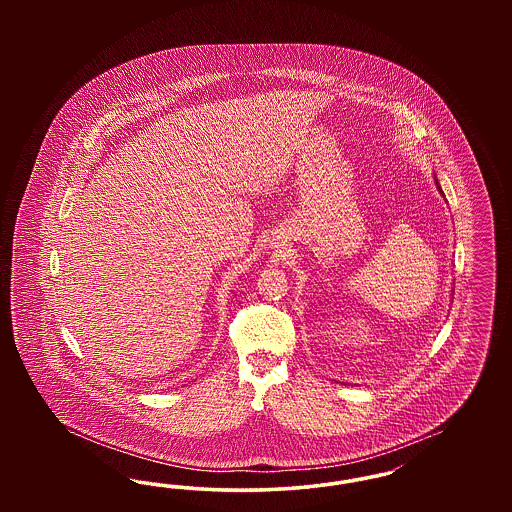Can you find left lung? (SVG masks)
<instances>
[{
	"label": "left lung",
	"mask_w": 512,
	"mask_h": 512,
	"mask_svg": "<svg viewBox=\"0 0 512 512\" xmlns=\"http://www.w3.org/2000/svg\"><path fill=\"white\" fill-rule=\"evenodd\" d=\"M436 186H438L439 194H443V192H441V188H439L438 178H436ZM451 292H453V290H451Z\"/></svg>",
	"instance_id": "8db88e82"
}]
</instances>
